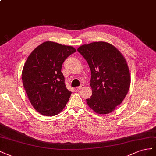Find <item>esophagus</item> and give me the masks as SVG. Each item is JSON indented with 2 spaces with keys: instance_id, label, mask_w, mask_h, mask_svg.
Listing matches in <instances>:
<instances>
[{
  "instance_id": "obj_1",
  "label": "esophagus",
  "mask_w": 156,
  "mask_h": 156,
  "mask_svg": "<svg viewBox=\"0 0 156 156\" xmlns=\"http://www.w3.org/2000/svg\"><path fill=\"white\" fill-rule=\"evenodd\" d=\"M83 87H84V86L83 85H81L80 86H78V87H76V89L78 90H82V88H83Z\"/></svg>"
}]
</instances>
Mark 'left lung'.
<instances>
[{
    "instance_id": "obj_1",
    "label": "left lung",
    "mask_w": 156,
    "mask_h": 156,
    "mask_svg": "<svg viewBox=\"0 0 156 156\" xmlns=\"http://www.w3.org/2000/svg\"><path fill=\"white\" fill-rule=\"evenodd\" d=\"M91 70L92 95L88 106L99 114L112 112L122 103L130 87L129 70L125 57L112 44L94 42L78 48Z\"/></svg>"
}]
</instances>
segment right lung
Here are the masks:
<instances>
[{
  "label": "right lung",
  "instance_id": "add662e5",
  "mask_svg": "<svg viewBox=\"0 0 156 156\" xmlns=\"http://www.w3.org/2000/svg\"><path fill=\"white\" fill-rule=\"evenodd\" d=\"M76 51L72 46L44 42L31 52L22 70V82L31 105L46 116L60 113L69 100L61 67Z\"/></svg>",
  "mask_w": 156,
  "mask_h": 156
}]
</instances>
